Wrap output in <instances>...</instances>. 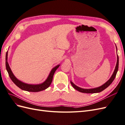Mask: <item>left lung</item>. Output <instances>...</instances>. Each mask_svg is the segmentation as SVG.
<instances>
[{"instance_id":"1","label":"left lung","mask_w":125,"mask_h":125,"mask_svg":"<svg viewBox=\"0 0 125 125\" xmlns=\"http://www.w3.org/2000/svg\"><path fill=\"white\" fill-rule=\"evenodd\" d=\"M116 50H117L116 45ZM117 63H116V65L115 67V70L114 71V73H113L110 79H109L107 82H106L105 83L103 84L102 85H101L99 87H97V88H92V89H83V88H80V87L77 86L76 85H75L71 81L70 83H71L72 86H73V88H74L75 90H77V91H78L82 92V93H99V92H102V91H103L106 88H107V87L112 83V82L114 81V79L116 77L117 73L118 70V65H119V57H118V55L117 56Z\"/></svg>"}]
</instances>
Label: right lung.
<instances>
[{
  "instance_id": "obj_1",
  "label": "right lung",
  "mask_w": 125,
  "mask_h": 125,
  "mask_svg": "<svg viewBox=\"0 0 125 125\" xmlns=\"http://www.w3.org/2000/svg\"><path fill=\"white\" fill-rule=\"evenodd\" d=\"M59 66H60V64L54 67L51 71L48 77L46 79V80H45L44 82L42 83L38 84H27V83H25L19 80H18V79L14 76V75L13 74L12 71H11L10 69V67L8 62V52H6V67L7 71H8L10 79H11V80L13 81L14 83L17 86H18L19 88H20L21 90L26 91H28V92H40V91H41L44 90L45 89H46L47 88H48L51 85V84L52 83V78H53L55 72L57 69V68Z\"/></svg>"
}]
</instances>
